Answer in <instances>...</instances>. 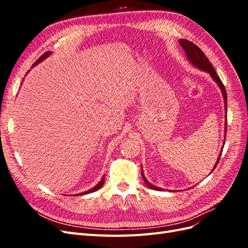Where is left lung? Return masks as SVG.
<instances>
[{
  "instance_id": "left-lung-1",
  "label": "left lung",
  "mask_w": 248,
  "mask_h": 248,
  "mask_svg": "<svg viewBox=\"0 0 248 248\" xmlns=\"http://www.w3.org/2000/svg\"><path fill=\"white\" fill-rule=\"evenodd\" d=\"M180 44H181V46H182L183 49L185 50V54H186L187 58H188L189 61H190L194 66H197L198 68H200V69H202V70H204V71L209 72L210 76H211V77L213 78V79L217 82V85L219 86V88L221 89V92H222V94H223V97H224V103H226V110H227L228 97H227L226 88H224V86H223V84H222L221 79L219 78V77L217 76V73H216V71H215V69H214V67L212 66L211 63L209 62V60H208V58L206 57V55L204 54V52H202V50L198 46H196V44L192 43V42L189 41V40L181 39V40H180ZM226 128H227V124H226ZM226 134H227V129H226ZM221 152H222V151H221ZM220 156H221V153L219 154V157H218V159H217V161H216V164H215L214 169L216 168L217 164H218V162H219V160H220ZM214 169H213V170H214ZM141 177H142V179L145 180L146 184H147L149 187H151L152 189L161 190V188H159V187H156V186L152 185L151 183H150V182L148 181V180L145 178L144 174H142V170H141Z\"/></svg>"
}]
</instances>
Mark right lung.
Here are the masks:
<instances>
[{"instance_id": "right-lung-1", "label": "right lung", "mask_w": 248, "mask_h": 248, "mask_svg": "<svg viewBox=\"0 0 248 248\" xmlns=\"http://www.w3.org/2000/svg\"><path fill=\"white\" fill-rule=\"evenodd\" d=\"M50 55V51H46V52H44V54L38 59V60H37V61L33 64V66H35L36 64H38L39 62H41L42 61V60H44V59H46V57H48ZM104 178H106V177H102V179H101V181L98 183V184H97L95 187H93V188L92 189H90V190H88V191H86V192H82V193H80V194H86V193H90V192H93V191H96V190H98L99 188H101V186L103 185V183H104Z\"/></svg>"}]
</instances>
